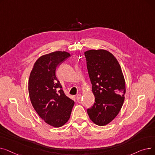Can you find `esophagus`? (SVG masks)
<instances>
[{"mask_svg": "<svg viewBox=\"0 0 155 155\" xmlns=\"http://www.w3.org/2000/svg\"><path fill=\"white\" fill-rule=\"evenodd\" d=\"M80 98H81V95L80 94H78V95H76V99H77V101H79L80 99Z\"/></svg>", "mask_w": 155, "mask_h": 155, "instance_id": "34e87169", "label": "esophagus"}]
</instances>
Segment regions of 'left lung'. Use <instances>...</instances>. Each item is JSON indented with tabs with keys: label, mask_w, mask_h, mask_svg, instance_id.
I'll return each mask as SVG.
<instances>
[{
	"label": "left lung",
	"mask_w": 155,
	"mask_h": 155,
	"mask_svg": "<svg viewBox=\"0 0 155 155\" xmlns=\"http://www.w3.org/2000/svg\"><path fill=\"white\" fill-rule=\"evenodd\" d=\"M84 54L95 96V102L87 113L95 124L105 126L123 106L126 93L123 73L116 58L106 50H92Z\"/></svg>",
	"instance_id": "obj_1"
}]
</instances>
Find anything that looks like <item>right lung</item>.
Returning a JSON list of instances; mask_svg holds the SVG:
<instances>
[{"instance_id":"obj_1","label":"right lung","mask_w":155,"mask_h":155,"mask_svg":"<svg viewBox=\"0 0 155 155\" xmlns=\"http://www.w3.org/2000/svg\"><path fill=\"white\" fill-rule=\"evenodd\" d=\"M70 54L55 51L36 61L29 79L30 100L38 115L46 123L58 127L68 120L74 101L64 94L56 71Z\"/></svg>"}]
</instances>
